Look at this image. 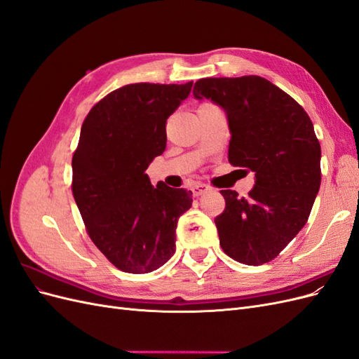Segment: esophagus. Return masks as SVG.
Wrapping results in <instances>:
<instances>
[{
  "instance_id": "34e87169",
  "label": "esophagus",
  "mask_w": 359,
  "mask_h": 359,
  "mask_svg": "<svg viewBox=\"0 0 359 359\" xmlns=\"http://www.w3.org/2000/svg\"><path fill=\"white\" fill-rule=\"evenodd\" d=\"M191 191H193V196H202V194H205L206 191H210V187L206 186V184H194L191 187Z\"/></svg>"
}]
</instances>
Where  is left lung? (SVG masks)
Segmentation results:
<instances>
[{"label": "left lung", "instance_id": "left-lung-1", "mask_svg": "<svg viewBox=\"0 0 359 359\" xmlns=\"http://www.w3.org/2000/svg\"><path fill=\"white\" fill-rule=\"evenodd\" d=\"M193 95L222 107L231 132L229 163L255 172L248 198L220 191L226 208L214 220L220 245L241 264H266L306 226L320 187V145L311 119L260 76L199 79Z\"/></svg>", "mask_w": 359, "mask_h": 359}]
</instances>
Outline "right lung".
<instances>
[{"label":"right lung","mask_w":359,"mask_h":359,"mask_svg":"<svg viewBox=\"0 0 359 359\" xmlns=\"http://www.w3.org/2000/svg\"><path fill=\"white\" fill-rule=\"evenodd\" d=\"M191 86H121L82 124L72 191L93 243L124 273H151L175 253L177 223L191 206V191L151 186L145 170L165 151L168 118Z\"/></svg>","instance_id":"1"}]
</instances>
